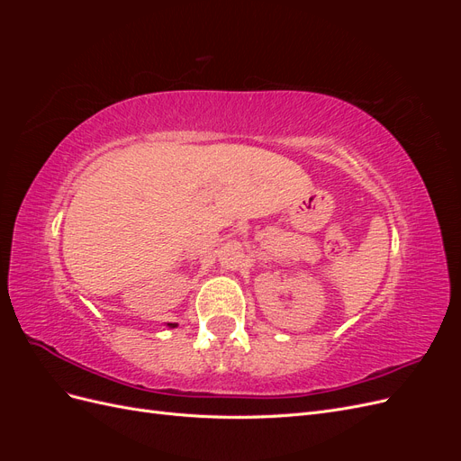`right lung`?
Segmentation results:
<instances>
[{"instance_id": "1", "label": "right lung", "mask_w": 461, "mask_h": 461, "mask_svg": "<svg viewBox=\"0 0 461 461\" xmlns=\"http://www.w3.org/2000/svg\"><path fill=\"white\" fill-rule=\"evenodd\" d=\"M167 327H169V329H175V327H176V323H167Z\"/></svg>"}]
</instances>
